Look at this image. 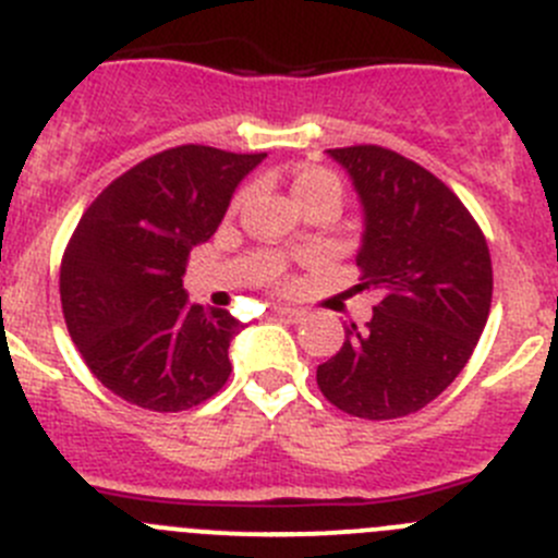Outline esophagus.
Wrapping results in <instances>:
<instances>
[{"label":"esophagus","instance_id":"obj_1","mask_svg":"<svg viewBox=\"0 0 558 558\" xmlns=\"http://www.w3.org/2000/svg\"><path fill=\"white\" fill-rule=\"evenodd\" d=\"M272 316H275V318H280V322H291V324H296V322H302V318H305V313H302V311H294V307H275Z\"/></svg>","mask_w":558,"mask_h":558}]
</instances>
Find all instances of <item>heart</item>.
Returning <instances> with one entry per match:
<instances>
[{"mask_svg":"<svg viewBox=\"0 0 558 558\" xmlns=\"http://www.w3.org/2000/svg\"><path fill=\"white\" fill-rule=\"evenodd\" d=\"M291 193L296 202L305 207L313 202H335L340 204L343 198V182L335 171L324 169V166H300L291 177Z\"/></svg>","mask_w":558,"mask_h":558,"instance_id":"obj_1","label":"heart"}]
</instances>
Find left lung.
Masks as SVG:
<instances>
[{
    "label": "left lung",
    "mask_w": 558,
    "mask_h": 558,
    "mask_svg": "<svg viewBox=\"0 0 558 558\" xmlns=\"http://www.w3.org/2000/svg\"><path fill=\"white\" fill-rule=\"evenodd\" d=\"M362 204V283L381 294L318 365L324 398L362 420H395L439 398L472 356L494 294L488 242L461 198L414 160L376 147L327 149Z\"/></svg>",
    "instance_id": "1"
}]
</instances>
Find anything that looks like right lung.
Listing matches in <instances>:
<instances>
[{"label": "right lung", "mask_w": 558, "mask_h": 558, "mask_svg": "<svg viewBox=\"0 0 558 558\" xmlns=\"http://www.w3.org/2000/svg\"><path fill=\"white\" fill-rule=\"evenodd\" d=\"M264 158L202 144L166 149L117 177L81 215L59 272L64 324L97 381L128 403L185 411L229 381L242 324L191 305L182 275Z\"/></svg>", "instance_id": "1"}]
</instances>
